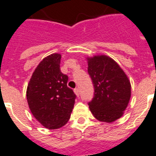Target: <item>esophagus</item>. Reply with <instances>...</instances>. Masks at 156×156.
<instances>
[{"label": "esophagus", "mask_w": 156, "mask_h": 156, "mask_svg": "<svg viewBox=\"0 0 156 156\" xmlns=\"http://www.w3.org/2000/svg\"><path fill=\"white\" fill-rule=\"evenodd\" d=\"M74 91H75V94H76V95L78 97V96H79V94H80L79 89H78V88H75V89H74Z\"/></svg>", "instance_id": "obj_1"}]
</instances>
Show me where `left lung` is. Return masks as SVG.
Listing matches in <instances>:
<instances>
[{"label": "left lung", "instance_id": "8db88e82", "mask_svg": "<svg viewBox=\"0 0 156 156\" xmlns=\"http://www.w3.org/2000/svg\"><path fill=\"white\" fill-rule=\"evenodd\" d=\"M88 72L94 85L90 111L98 121L113 122L123 115L131 98V84L119 65L106 55L88 58Z\"/></svg>", "mask_w": 156, "mask_h": 156}]
</instances>
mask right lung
Masks as SVG:
<instances>
[{
  "mask_svg": "<svg viewBox=\"0 0 156 156\" xmlns=\"http://www.w3.org/2000/svg\"><path fill=\"white\" fill-rule=\"evenodd\" d=\"M60 54H52L39 63L27 88V100L34 117L48 129L68 122L76 95L67 86L68 77L61 71Z\"/></svg>",
  "mask_w": 156,
  "mask_h": 156,
  "instance_id": "obj_1",
  "label": "right lung"
}]
</instances>
